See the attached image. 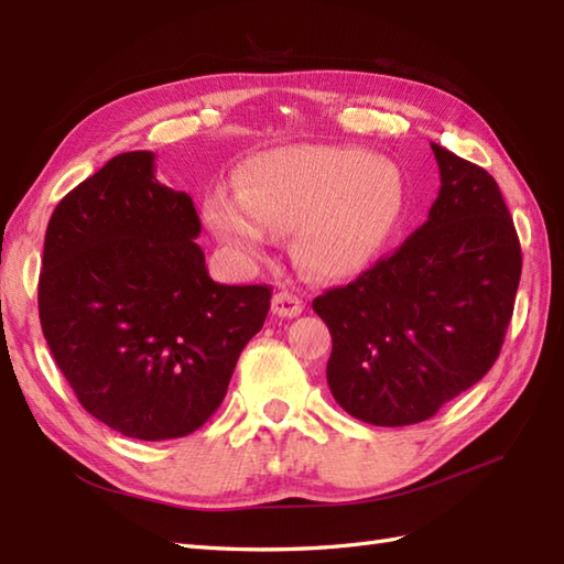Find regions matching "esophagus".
I'll return each instance as SVG.
<instances>
[{
    "label": "esophagus",
    "mask_w": 564,
    "mask_h": 564,
    "mask_svg": "<svg viewBox=\"0 0 564 564\" xmlns=\"http://www.w3.org/2000/svg\"><path fill=\"white\" fill-rule=\"evenodd\" d=\"M271 310H273V315H279V317H297L303 313V301L289 291H279L273 295Z\"/></svg>",
    "instance_id": "obj_1"
}]
</instances>
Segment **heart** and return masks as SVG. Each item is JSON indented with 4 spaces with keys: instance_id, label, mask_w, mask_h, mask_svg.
Instances as JSON below:
<instances>
[{
    "instance_id": "heart-1",
    "label": "heart",
    "mask_w": 564,
    "mask_h": 564,
    "mask_svg": "<svg viewBox=\"0 0 564 564\" xmlns=\"http://www.w3.org/2000/svg\"><path fill=\"white\" fill-rule=\"evenodd\" d=\"M402 208L398 166L346 145L259 152L239 166L237 188L215 184L203 196V220L239 259H267L275 235L293 232L297 267L322 281L368 269Z\"/></svg>"
}]
</instances>
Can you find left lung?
Listing matches in <instances>:
<instances>
[{"label":"left lung","instance_id":"left-lung-1","mask_svg":"<svg viewBox=\"0 0 564 564\" xmlns=\"http://www.w3.org/2000/svg\"><path fill=\"white\" fill-rule=\"evenodd\" d=\"M441 188L394 254L313 301L327 322V382L376 426L434 416L473 388L505 344L521 279L517 227L482 166L431 142Z\"/></svg>","mask_w":564,"mask_h":564}]
</instances>
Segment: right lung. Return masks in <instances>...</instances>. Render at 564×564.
I'll return each instance as SVG.
<instances>
[{"mask_svg":"<svg viewBox=\"0 0 564 564\" xmlns=\"http://www.w3.org/2000/svg\"><path fill=\"white\" fill-rule=\"evenodd\" d=\"M198 232L194 200L154 178L148 150L116 154L47 223L43 337L84 410L123 436L206 424L269 315V285L210 279Z\"/></svg>","mask_w":564,"mask_h":564,"instance_id":"right-lung-1","label":"right lung"}]
</instances>
